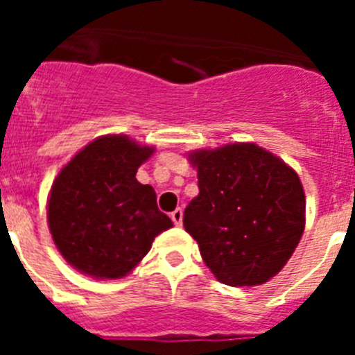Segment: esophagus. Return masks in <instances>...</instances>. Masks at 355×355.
<instances>
[{"mask_svg": "<svg viewBox=\"0 0 355 355\" xmlns=\"http://www.w3.org/2000/svg\"><path fill=\"white\" fill-rule=\"evenodd\" d=\"M171 218H172V222H174L175 225L183 224V209H181V208L174 209V211L171 213Z\"/></svg>", "mask_w": 355, "mask_h": 355, "instance_id": "34e87169", "label": "esophagus"}]
</instances>
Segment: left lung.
Returning <instances> with one entry per match:
<instances>
[{
  "mask_svg": "<svg viewBox=\"0 0 355 355\" xmlns=\"http://www.w3.org/2000/svg\"><path fill=\"white\" fill-rule=\"evenodd\" d=\"M199 196L184 209L187 233L222 284L256 286L274 277L299 245L306 196L290 165L250 142L199 149Z\"/></svg>",
  "mask_w": 355,
  "mask_h": 355,
  "instance_id": "left-lung-1",
  "label": "left lung"
}]
</instances>
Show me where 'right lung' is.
<instances>
[{
	"label": "right lung",
	"instance_id": "obj_1",
	"mask_svg": "<svg viewBox=\"0 0 355 355\" xmlns=\"http://www.w3.org/2000/svg\"><path fill=\"white\" fill-rule=\"evenodd\" d=\"M155 153L126 135L92 140L58 172L48 200L56 249L81 274L121 279L150 250L172 220L156 206L137 171Z\"/></svg>",
	"mask_w": 355,
	"mask_h": 355
}]
</instances>
